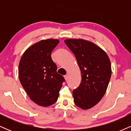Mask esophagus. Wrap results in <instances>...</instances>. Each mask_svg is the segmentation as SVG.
<instances>
[{
    "instance_id": "34e87169",
    "label": "esophagus",
    "mask_w": 131,
    "mask_h": 131,
    "mask_svg": "<svg viewBox=\"0 0 131 131\" xmlns=\"http://www.w3.org/2000/svg\"><path fill=\"white\" fill-rule=\"evenodd\" d=\"M64 78L65 79V80H67L68 78V75H65V76H64Z\"/></svg>"
}]
</instances>
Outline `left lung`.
<instances>
[{
	"label": "left lung",
	"instance_id": "obj_1",
	"mask_svg": "<svg viewBox=\"0 0 131 131\" xmlns=\"http://www.w3.org/2000/svg\"><path fill=\"white\" fill-rule=\"evenodd\" d=\"M64 43L74 54L81 71V84L73 91L75 105L83 110L92 108L106 92L111 76L107 54L94 43L82 39H67Z\"/></svg>",
	"mask_w": 131,
	"mask_h": 131
}]
</instances>
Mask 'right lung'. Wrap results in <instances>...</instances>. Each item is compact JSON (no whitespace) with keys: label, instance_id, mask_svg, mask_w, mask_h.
Returning <instances> with one entry per match:
<instances>
[{"label":"right lung","instance_id":"add662e5","mask_svg":"<svg viewBox=\"0 0 131 131\" xmlns=\"http://www.w3.org/2000/svg\"><path fill=\"white\" fill-rule=\"evenodd\" d=\"M59 40H42L28 48L19 63L21 84L29 98L37 105L49 106L57 102L63 76L57 72V67L51 53Z\"/></svg>","mask_w":131,"mask_h":131}]
</instances>
